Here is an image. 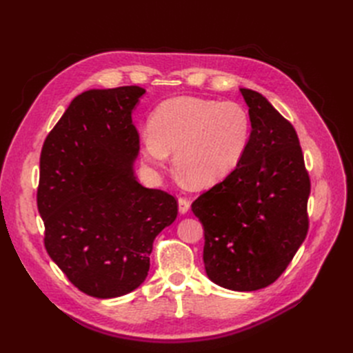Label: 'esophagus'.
I'll return each mask as SVG.
<instances>
[{"instance_id":"obj_1","label":"esophagus","mask_w":353,"mask_h":353,"mask_svg":"<svg viewBox=\"0 0 353 353\" xmlns=\"http://www.w3.org/2000/svg\"><path fill=\"white\" fill-rule=\"evenodd\" d=\"M190 209V200L184 199V197H179L178 199V210L181 215H184V213H187Z\"/></svg>"}]
</instances>
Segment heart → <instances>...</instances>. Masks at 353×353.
<instances>
[{
  "instance_id": "1",
  "label": "heart",
  "mask_w": 353,
  "mask_h": 353,
  "mask_svg": "<svg viewBox=\"0 0 353 353\" xmlns=\"http://www.w3.org/2000/svg\"><path fill=\"white\" fill-rule=\"evenodd\" d=\"M252 138V119L244 105L200 97L160 103L141 134L144 162L153 172L174 165L197 185H210L239 166Z\"/></svg>"
}]
</instances>
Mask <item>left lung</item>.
Segmentation results:
<instances>
[{
	"label": "left lung",
	"instance_id": "8db88e82",
	"mask_svg": "<svg viewBox=\"0 0 353 353\" xmlns=\"http://www.w3.org/2000/svg\"><path fill=\"white\" fill-rule=\"evenodd\" d=\"M252 138L239 166L191 205L205 230L209 280L254 292L284 272L307 234L311 183L293 125L262 94L240 88Z\"/></svg>",
	"mask_w": 353,
	"mask_h": 353
}]
</instances>
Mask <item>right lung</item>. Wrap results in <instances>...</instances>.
Returning <instances> with one entry per match:
<instances>
[{
  "instance_id": "1",
  "label": "right lung",
  "mask_w": 353,
  "mask_h": 353,
  "mask_svg": "<svg viewBox=\"0 0 353 353\" xmlns=\"http://www.w3.org/2000/svg\"><path fill=\"white\" fill-rule=\"evenodd\" d=\"M137 85L74 97L41 152L38 210L50 258L81 292L112 299L140 287L157 234L178 215L174 196L145 188L134 163Z\"/></svg>"
}]
</instances>
